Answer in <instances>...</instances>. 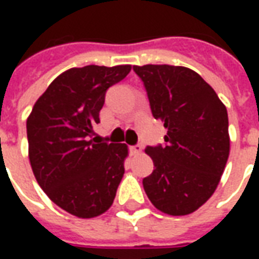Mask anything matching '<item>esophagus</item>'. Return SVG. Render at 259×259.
Wrapping results in <instances>:
<instances>
[{
	"instance_id": "34e87169",
	"label": "esophagus",
	"mask_w": 259,
	"mask_h": 259,
	"mask_svg": "<svg viewBox=\"0 0 259 259\" xmlns=\"http://www.w3.org/2000/svg\"><path fill=\"white\" fill-rule=\"evenodd\" d=\"M141 150H143V147H141L140 144H136V146L130 147V154H132V155H139L141 152Z\"/></svg>"
}]
</instances>
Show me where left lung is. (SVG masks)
Here are the masks:
<instances>
[{
    "instance_id": "1",
    "label": "left lung",
    "mask_w": 259,
    "mask_h": 259,
    "mask_svg": "<svg viewBox=\"0 0 259 259\" xmlns=\"http://www.w3.org/2000/svg\"><path fill=\"white\" fill-rule=\"evenodd\" d=\"M146 87L152 116L168 133L147 147L155 169L143 179L147 197L163 213L197 211L217 190L230 150L226 107L215 90L185 66H133Z\"/></svg>"
}]
</instances>
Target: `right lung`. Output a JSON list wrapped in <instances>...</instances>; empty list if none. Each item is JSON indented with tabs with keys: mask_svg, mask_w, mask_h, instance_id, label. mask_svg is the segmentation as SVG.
<instances>
[{
	"mask_svg": "<svg viewBox=\"0 0 259 259\" xmlns=\"http://www.w3.org/2000/svg\"><path fill=\"white\" fill-rule=\"evenodd\" d=\"M130 65H87L61 73L27 118L29 159L50 200L77 218H94L112 205L124 174L126 144L94 135L105 93L123 80Z\"/></svg>",
	"mask_w": 259,
	"mask_h": 259,
	"instance_id": "right-lung-1",
	"label": "right lung"
}]
</instances>
